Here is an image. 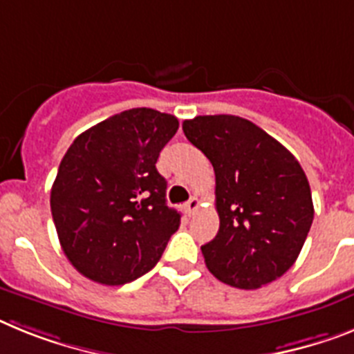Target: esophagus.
Instances as JSON below:
<instances>
[{"instance_id": "34e87169", "label": "esophagus", "mask_w": 354, "mask_h": 354, "mask_svg": "<svg viewBox=\"0 0 354 354\" xmlns=\"http://www.w3.org/2000/svg\"><path fill=\"white\" fill-rule=\"evenodd\" d=\"M198 206H201V201H198L197 197H192L189 198L188 202H186V213L189 214V216H193V214H195V211L198 209Z\"/></svg>"}]
</instances>
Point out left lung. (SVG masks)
<instances>
[{"label": "left lung", "mask_w": 354, "mask_h": 354, "mask_svg": "<svg viewBox=\"0 0 354 354\" xmlns=\"http://www.w3.org/2000/svg\"><path fill=\"white\" fill-rule=\"evenodd\" d=\"M183 131L209 159L216 179L220 229L202 245L206 267L243 290L283 276L313 222L312 192L297 159L240 116H197Z\"/></svg>", "instance_id": "8db88e82"}]
</instances>
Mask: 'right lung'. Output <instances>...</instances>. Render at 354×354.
<instances>
[{
	"instance_id": "obj_1",
	"label": "right lung",
	"mask_w": 354,
	"mask_h": 354,
	"mask_svg": "<svg viewBox=\"0 0 354 354\" xmlns=\"http://www.w3.org/2000/svg\"><path fill=\"white\" fill-rule=\"evenodd\" d=\"M177 118L129 109L78 136L51 186V216L66 258L102 285H125L156 267L180 225L166 206L157 157Z\"/></svg>"
}]
</instances>
